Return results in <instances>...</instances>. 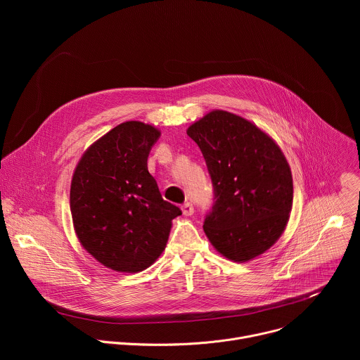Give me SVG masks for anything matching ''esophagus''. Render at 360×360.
Here are the masks:
<instances>
[{"instance_id": "34e87169", "label": "esophagus", "mask_w": 360, "mask_h": 360, "mask_svg": "<svg viewBox=\"0 0 360 360\" xmlns=\"http://www.w3.org/2000/svg\"><path fill=\"white\" fill-rule=\"evenodd\" d=\"M181 210H182V214L185 217H189V215L193 214V205L191 202H185L182 207H181Z\"/></svg>"}]
</instances>
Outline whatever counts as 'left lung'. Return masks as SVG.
<instances>
[{"instance_id":"1","label":"left lung","mask_w":360,"mask_h":360,"mask_svg":"<svg viewBox=\"0 0 360 360\" xmlns=\"http://www.w3.org/2000/svg\"><path fill=\"white\" fill-rule=\"evenodd\" d=\"M186 134L196 142L214 186L203 231L228 259L246 262L282 235L292 210L290 168L279 146L249 121L212 111Z\"/></svg>"}]
</instances>
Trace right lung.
Segmentation results:
<instances>
[{
    "label": "right lung",
    "instance_id": "1",
    "mask_svg": "<svg viewBox=\"0 0 360 360\" xmlns=\"http://www.w3.org/2000/svg\"><path fill=\"white\" fill-rule=\"evenodd\" d=\"M161 134L138 121L98 139L72 176L70 207L82 246L104 266L141 272L165 249L171 221L182 212L164 200L148 172V155Z\"/></svg>",
    "mask_w": 360,
    "mask_h": 360
}]
</instances>
